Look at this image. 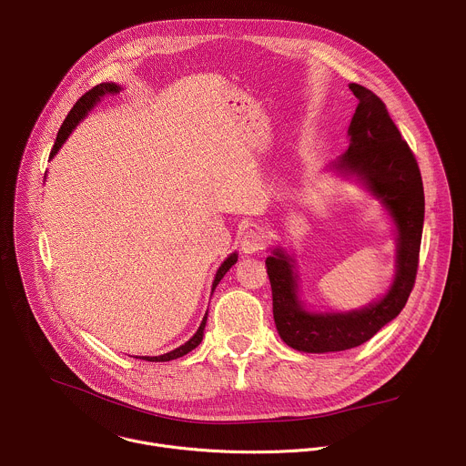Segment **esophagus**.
Instances as JSON below:
<instances>
[{"mask_svg":"<svg viewBox=\"0 0 466 466\" xmlns=\"http://www.w3.org/2000/svg\"><path fill=\"white\" fill-rule=\"evenodd\" d=\"M261 243H263V234L259 228H248L243 236H241V241H239V247L245 254H252L256 250L261 248Z\"/></svg>","mask_w":466,"mask_h":466,"instance_id":"1","label":"esophagus"}]
</instances>
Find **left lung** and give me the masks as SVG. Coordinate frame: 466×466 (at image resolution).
I'll return each mask as SVG.
<instances>
[{
    "label": "left lung",
    "instance_id": "left-lung-1",
    "mask_svg": "<svg viewBox=\"0 0 466 466\" xmlns=\"http://www.w3.org/2000/svg\"><path fill=\"white\" fill-rule=\"evenodd\" d=\"M349 88L358 97L347 130L349 149L329 162L326 171L360 184L387 214L396 239L394 275L389 289L361 308L319 311L302 300L295 256L280 245L269 247L265 268L279 336L288 347L306 354L349 350L369 341L404 309L417 277L424 227V187L417 160L383 101L356 83Z\"/></svg>",
    "mask_w": 466,
    "mask_h": 466
}]
</instances>
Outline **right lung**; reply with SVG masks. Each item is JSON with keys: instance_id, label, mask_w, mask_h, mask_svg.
I'll return each mask as SVG.
<instances>
[{"instance_id": "right-lung-1", "label": "right lung", "mask_w": 466, "mask_h": 466, "mask_svg": "<svg viewBox=\"0 0 466 466\" xmlns=\"http://www.w3.org/2000/svg\"><path fill=\"white\" fill-rule=\"evenodd\" d=\"M119 90H121V85H116V83H101V85H97L96 88H92L90 92H86V94L76 103V106L70 110L68 117L64 119L62 127L58 128V135H56L55 146H53V149H51V153H49V160L60 151V147L66 144V140L70 138L74 128L88 116V112H90L94 106H97L106 96L117 94ZM236 261H238V252L234 250V252H230V254L225 258V261L219 265V269H218V273H216V277H214V282H212V295H214L218 284L221 282V279L228 273V269L232 268V265H234ZM207 320H208V311L205 313V317H203L201 324H198V328H197V331L193 334V338H189V339H187L184 345H180L178 349H175V350H171V352H166V354H162V356H137V358L146 360V361H171V360H177V358L186 356L187 352H191L193 349H197L198 345H201L203 336H205Z\"/></svg>"}]
</instances>
